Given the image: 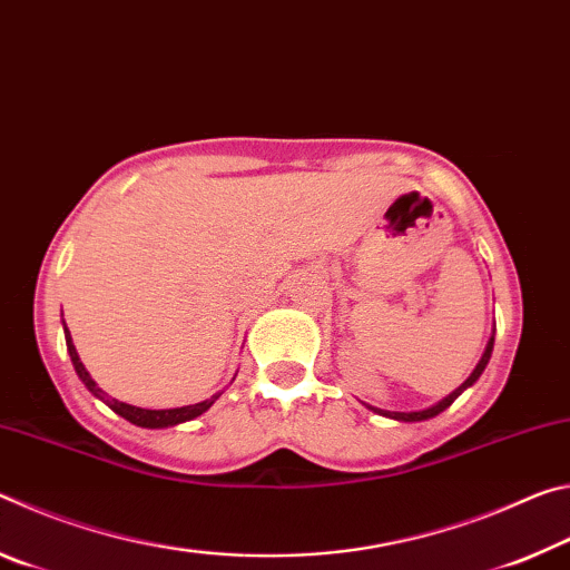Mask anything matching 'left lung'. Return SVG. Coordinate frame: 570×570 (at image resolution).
Masks as SVG:
<instances>
[{
    "instance_id": "obj_1",
    "label": "left lung",
    "mask_w": 570,
    "mask_h": 570,
    "mask_svg": "<svg viewBox=\"0 0 570 570\" xmlns=\"http://www.w3.org/2000/svg\"><path fill=\"white\" fill-rule=\"evenodd\" d=\"M493 342H495V336H490V342H488V346H485V352H482L480 362H478L475 370H472L470 377H468L465 382H462L455 392H450L445 400H440L438 404H432V407H428V410H420V412H390V410L372 407V404H366V407H370L372 412L382 414V417H392V420H400V422H422V420H430V417H435V414H440L442 410H448L450 404L455 402L462 392H465L468 387H472V384H475V382L480 380V374L485 372V366H488V362H490V354H493Z\"/></svg>"
}]
</instances>
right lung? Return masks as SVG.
Returning a JSON list of instances; mask_svg holds the SVG:
<instances>
[{"instance_id":"1","label":"right lung","mask_w":570,"mask_h":570,"mask_svg":"<svg viewBox=\"0 0 570 570\" xmlns=\"http://www.w3.org/2000/svg\"><path fill=\"white\" fill-rule=\"evenodd\" d=\"M65 342H67V352H70V360H72V366H75L77 377L82 380L85 387H88V390L95 394V397L108 404V407H110L115 414H120V417H125L128 422L138 424V428L160 430V428H173V424L188 422V420H193V417H198V414H204V412L210 407V404H214V402L220 397V392H218V394H214V397H210V400L196 402V404H186V407H173V410H142V407H132V404H125V402H118V400L108 397V394H105V392L98 387V384H95V380L90 377V372L85 370V364L80 362V356H77V350H75V344H72L70 332H67V326H65Z\"/></svg>"}]
</instances>
